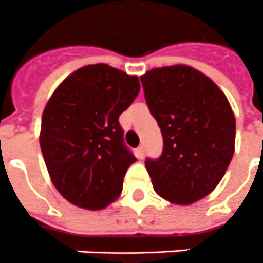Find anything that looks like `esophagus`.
<instances>
[{
    "mask_svg": "<svg viewBox=\"0 0 263 263\" xmlns=\"http://www.w3.org/2000/svg\"><path fill=\"white\" fill-rule=\"evenodd\" d=\"M143 156H144V146L141 144V146L137 147V157L143 158Z\"/></svg>",
    "mask_w": 263,
    "mask_h": 263,
    "instance_id": "1",
    "label": "esophagus"
}]
</instances>
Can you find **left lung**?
Listing matches in <instances>:
<instances>
[{
  "mask_svg": "<svg viewBox=\"0 0 263 263\" xmlns=\"http://www.w3.org/2000/svg\"><path fill=\"white\" fill-rule=\"evenodd\" d=\"M164 148L146 160L153 188L176 205L214 191L235 152V116L224 92L188 65L154 68L140 76Z\"/></svg>",
  "mask_w": 263,
  "mask_h": 263,
  "instance_id": "8db88e82",
  "label": "left lung"
}]
</instances>
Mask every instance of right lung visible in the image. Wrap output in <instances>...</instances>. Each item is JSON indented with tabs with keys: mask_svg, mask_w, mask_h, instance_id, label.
<instances>
[{
	"mask_svg": "<svg viewBox=\"0 0 263 263\" xmlns=\"http://www.w3.org/2000/svg\"><path fill=\"white\" fill-rule=\"evenodd\" d=\"M139 92L137 76L96 63L70 73L52 93L39 144L52 184L70 204L96 211L122 194L136 157L123 144L119 116Z\"/></svg>",
	"mask_w": 263,
	"mask_h": 263,
	"instance_id": "1",
	"label": "right lung"
}]
</instances>
